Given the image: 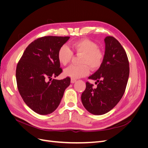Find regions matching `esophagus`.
Returning a JSON list of instances; mask_svg holds the SVG:
<instances>
[{
	"instance_id": "esophagus-1",
	"label": "esophagus",
	"mask_w": 148,
	"mask_h": 148,
	"mask_svg": "<svg viewBox=\"0 0 148 148\" xmlns=\"http://www.w3.org/2000/svg\"><path fill=\"white\" fill-rule=\"evenodd\" d=\"M76 81H77V80L75 79H72V78L71 79V83H75V82H76Z\"/></svg>"
}]
</instances>
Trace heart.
<instances>
[{
    "mask_svg": "<svg viewBox=\"0 0 148 148\" xmlns=\"http://www.w3.org/2000/svg\"><path fill=\"white\" fill-rule=\"evenodd\" d=\"M71 50L66 46L60 47L57 58L60 64L66 65L69 64L73 53L81 54L79 63L81 65H71L65 70V75L72 79L85 77L89 73V66L96 70L102 65L104 60V52L98 47L97 44L91 40L83 39L71 44Z\"/></svg>",
    "mask_w": 148,
    "mask_h": 148,
    "instance_id": "1",
    "label": "heart"
}]
</instances>
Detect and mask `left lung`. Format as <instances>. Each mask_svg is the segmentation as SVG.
Wrapping results in <instances>:
<instances>
[{"instance_id": "1", "label": "left lung", "mask_w": 148, "mask_h": 148, "mask_svg": "<svg viewBox=\"0 0 148 148\" xmlns=\"http://www.w3.org/2000/svg\"><path fill=\"white\" fill-rule=\"evenodd\" d=\"M102 64L89 79L96 80V87L87 82L82 95L83 105L89 112L102 115L108 112L122 99L130 73L127 53L113 36H107Z\"/></svg>"}]
</instances>
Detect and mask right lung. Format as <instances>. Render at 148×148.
<instances>
[{"mask_svg": "<svg viewBox=\"0 0 148 148\" xmlns=\"http://www.w3.org/2000/svg\"><path fill=\"white\" fill-rule=\"evenodd\" d=\"M69 36L38 38L26 48L16 66L17 87L30 109L41 115L52 113L60 104L70 78L58 80L62 72L57 53Z\"/></svg>", "mask_w": 148, "mask_h": 148, "instance_id": "obj_1", "label": "right lung"}]
</instances>
